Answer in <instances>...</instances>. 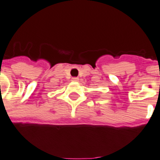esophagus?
<instances>
[{"mask_svg": "<svg viewBox=\"0 0 160 160\" xmlns=\"http://www.w3.org/2000/svg\"><path fill=\"white\" fill-rule=\"evenodd\" d=\"M79 80V78L78 77H73L72 78V81H78Z\"/></svg>", "mask_w": 160, "mask_h": 160, "instance_id": "34e87169", "label": "esophagus"}]
</instances>
